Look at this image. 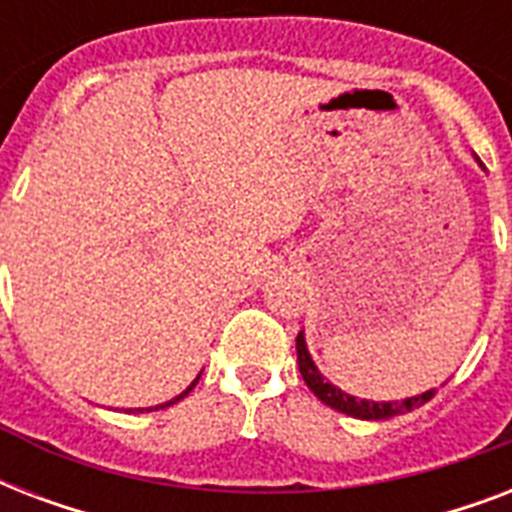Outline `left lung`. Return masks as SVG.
Returning a JSON list of instances; mask_svg holds the SVG:
<instances>
[{
  "label": "left lung",
  "mask_w": 512,
  "mask_h": 512,
  "mask_svg": "<svg viewBox=\"0 0 512 512\" xmlns=\"http://www.w3.org/2000/svg\"><path fill=\"white\" fill-rule=\"evenodd\" d=\"M481 167H484V164H481ZM297 364H300V374H303L305 385L313 390V396L319 398V401H324L327 406H332V409H337V412L348 414V417H356V420H388V417H396V414L412 412L414 406H422L425 401H430V398L436 396V390H425L420 396H409L404 398V401H366V398L350 396V393H345V390H340L337 385H332V382L319 372V366L313 361L303 332L297 335Z\"/></svg>",
  "instance_id": "obj_1"
}]
</instances>
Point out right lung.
<instances>
[{
	"label": "right lung",
	"instance_id": "1",
	"mask_svg": "<svg viewBox=\"0 0 512 512\" xmlns=\"http://www.w3.org/2000/svg\"><path fill=\"white\" fill-rule=\"evenodd\" d=\"M199 377H201V374H199ZM199 377H196V380H193L191 385H188V388H185L183 393H180V396H175V398H172V401H167V404L151 406V409H164V406H172V404H177V401H180V398H185V396H188V393H191V390H193V385H196V382H199ZM151 409H146V412H151ZM127 412H132V409H127ZM135 412H143V409H135Z\"/></svg>",
	"mask_w": 512,
	"mask_h": 512
}]
</instances>
